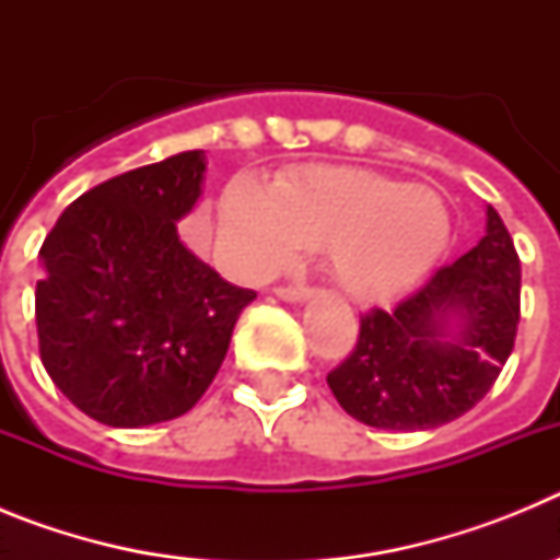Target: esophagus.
<instances>
[{
    "mask_svg": "<svg viewBox=\"0 0 560 560\" xmlns=\"http://www.w3.org/2000/svg\"><path fill=\"white\" fill-rule=\"evenodd\" d=\"M275 294L280 296V300H285V303H303L305 296H308V289L305 285H277Z\"/></svg>",
    "mask_w": 560,
    "mask_h": 560,
    "instance_id": "1",
    "label": "esophagus"
}]
</instances>
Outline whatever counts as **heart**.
<instances>
[{"instance_id": "heart-1", "label": "heart", "mask_w": 560, "mask_h": 560, "mask_svg": "<svg viewBox=\"0 0 560 560\" xmlns=\"http://www.w3.org/2000/svg\"><path fill=\"white\" fill-rule=\"evenodd\" d=\"M452 221L438 192L364 167L316 165L269 185L241 173L221 196V244L246 277L283 269L303 246H325L334 283L384 300L446 249Z\"/></svg>"}]
</instances>
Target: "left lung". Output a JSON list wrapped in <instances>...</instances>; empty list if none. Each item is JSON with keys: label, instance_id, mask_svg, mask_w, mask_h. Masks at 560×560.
<instances>
[{"label": "left lung", "instance_id": "1", "mask_svg": "<svg viewBox=\"0 0 560 560\" xmlns=\"http://www.w3.org/2000/svg\"><path fill=\"white\" fill-rule=\"evenodd\" d=\"M522 264L488 207V232L395 308L361 314L350 355L328 373L341 409L375 429L443 427L488 395L513 353Z\"/></svg>", "mask_w": 560, "mask_h": 560}]
</instances>
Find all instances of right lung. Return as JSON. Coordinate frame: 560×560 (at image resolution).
<instances>
[{
    "instance_id": "right-lung-1",
    "label": "right lung",
    "mask_w": 560,
    "mask_h": 560,
    "mask_svg": "<svg viewBox=\"0 0 560 560\" xmlns=\"http://www.w3.org/2000/svg\"><path fill=\"white\" fill-rule=\"evenodd\" d=\"M201 173L205 151L133 167L78 196L44 237L38 353L97 423L133 429L190 412L255 300L176 235Z\"/></svg>"
}]
</instances>
